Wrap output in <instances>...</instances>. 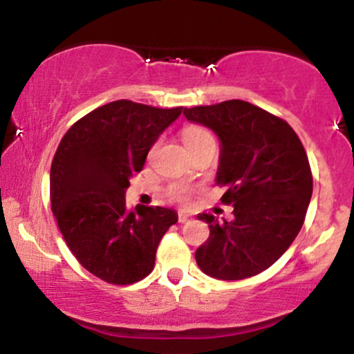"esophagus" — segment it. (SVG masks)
<instances>
[{
  "label": "esophagus",
  "mask_w": 354,
  "mask_h": 354,
  "mask_svg": "<svg viewBox=\"0 0 354 354\" xmlns=\"http://www.w3.org/2000/svg\"><path fill=\"white\" fill-rule=\"evenodd\" d=\"M189 218H191V214L188 213V211H180V213H178V221L180 223H186Z\"/></svg>",
  "instance_id": "34e87169"
}]
</instances>
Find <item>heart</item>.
<instances>
[{
	"label": "heart",
	"instance_id": "b5f03b06",
	"mask_svg": "<svg viewBox=\"0 0 354 354\" xmlns=\"http://www.w3.org/2000/svg\"><path fill=\"white\" fill-rule=\"evenodd\" d=\"M181 138H183V143H185L186 148H188V151L198 148V146H201V145H206V143H211V141H214L213 136H211V133L208 131V129L203 128V126H186V128L183 129ZM185 193H186V189L181 188V186H176V188L171 189V194L174 198H183L185 196Z\"/></svg>",
	"mask_w": 354,
	"mask_h": 354
}]
</instances>
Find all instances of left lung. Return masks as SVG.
Listing matches in <instances>:
<instances>
[{"mask_svg": "<svg viewBox=\"0 0 354 354\" xmlns=\"http://www.w3.org/2000/svg\"><path fill=\"white\" fill-rule=\"evenodd\" d=\"M189 123L219 140L216 185L233 205L231 221L201 213L209 238L194 253L205 274L225 281L265 271L301 230L313 194V176L301 141L290 124L241 100L185 108Z\"/></svg>", "mask_w": 354, "mask_h": 354, "instance_id": "left-lung-1", "label": "left lung"}]
</instances>
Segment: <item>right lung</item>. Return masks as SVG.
I'll list each match as a JSON object with an SVG mask.
<instances>
[{"mask_svg": "<svg viewBox=\"0 0 354 354\" xmlns=\"http://www.w3.org/2000/svg\"><path fill=\"white\" fill-rule=\"evenodd\" d=\"M183 108L113 101L68 129L50 173L51 209L64 241L89 273L131 284L153 271L156 250L178 221L171 208H126V189Z\"/></svg>", "mask_w": 354, "mask_h": 354, "instance_id": "1", "label": "right lung"}]
</instances>
